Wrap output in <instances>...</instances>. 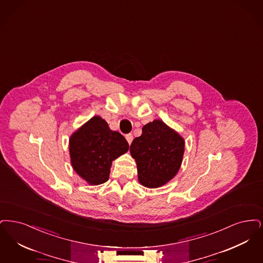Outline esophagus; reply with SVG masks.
I'll return each instance as SVG.
<instances>
[{
    "mask_svg": "<svg viewBox=\"0 0 263 263\" xmlns=\"http://www.w3.org/2000/svg\"><path fill=\"white\" fill-rule=\"evenodd\" d=\"M126 139L127 140V142H128V144H130L132 143V141H133V139H134V137H133V135L132 134H128V135H126Z\"/></svg>",
    "mask_w": 263,
    "mask_h": 263,
    "instance_id": "esophagus-1",
    "label": "esophagus"
}]
</instances>
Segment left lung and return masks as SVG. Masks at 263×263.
<instances>
[{"mask_svg": "<svg viewBox=\"0 0 263 263\" xmlns=\"http://www.w3.org/2000/svg\"><path fill=\"white\" fill-rule=\"evenodd\" d=\"M129 152L137 162L138 182L145 187L156 189L178 174L183 162L184 139L162 120H154L143 126Z\"/></svg>", "mask_w": 263, "mask_h": 263, "instance_id": "8db88e82", "label": "left lung"}]
</instances>
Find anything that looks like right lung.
Returning <instances> with one entry per match:
<instances>
[{"label":"right lung","instance_id":"right-lung-1","mask_svg":"<svg viewBox=\"0 0 263 263\" xmlns=\"http://www.w3.org/2000/svg\"><path fill=\"white\" fill-rule=\"evenodd\" d=\"M128 147L125 137L110 129L100 116H94L69 137L70 164L82 180L98 185L108 181L112 162Z\"/></svg>","mask_w":263,"mask_h":263}]
</instances>
